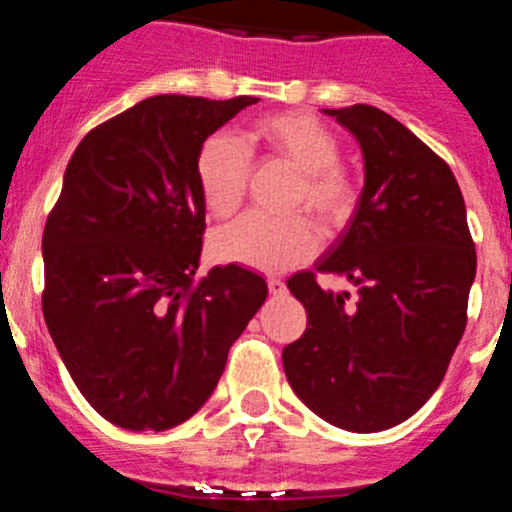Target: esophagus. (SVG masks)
<instances>
[{
    "label": "esophagus",
    "mask_w": 512,
    "mask_h": 512,
    "mask_svg": "<svg viewBox=\"0 0 512 512\" xmlns=\"http://www.w3.org/2000/svg\"><path fill=\"white\" fill-rule=\"evenodd\" d=\"M268 291H271V295H283L286 293V283L281 278H268Z\"/></svg>",
    "instance_id": "esophagus-1"
}]
</instances>
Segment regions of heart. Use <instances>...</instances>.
<instances>
[{
    "label": "heart",
    "mask_w": 512,
    "mask_h": 512,
    "mask_svg": "<svg viewBox=\"0 0 512 512\" xmlns=\"http://www.w3.org/2000/svg\"><path fill=\"white\" fill-rule=\"evenodd\" d=\"M261 150L291 165L298 177L291 189V207H305L325 226H337L355 207V184L337 165L340 142L333 130L308 113L263 115L246 130V142L229 133H214L197 152V184L212 217H229L239 209L249 184L254 157ZM318 234L308 219L266 217L249 212L212 236L219 261L241 263L258 271H283L310 258Z\"/></svg>",
    "instance_id": "b5f03b06"
}]
</instances>
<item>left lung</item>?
<instances>
[{"mask_svg":"<svg viewBox=\"0 0 512 512\" xmlns=\"http://www.w3.org/2000/svg\"><path fill=\"white\" fill-rule=\"evenodd\" d=\"M360 142L365 187L355 214L315 271L345 276L323 291L313 271L288 288L308 328L283 347L300 402L357 434L392 429L436 392L466 330L476 246L451 167L399 120L372 105L325 110Z\"/></svg>","mask_w":512,"mask_h":512,"instance_id":"8db88e82","label":"left lung"}]
</instances>
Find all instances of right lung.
I'll use <instances>...</instances> for the list:
<instances>
[{"label":"right lung","mask_w":512,"mask_h":512,"mask_svg":"<svg viewBox=\"0 0 512 512\" xmlns=\"http://www.w3.org/2000/svg\"><path fill=\"white\" fill-rule=\"evenodd\" d=\"M258 98L152 96L93 128L46 219L44 320L76 387L110 424L165 431L217 387L268 286L241 266L194 278L202 142Z\"/></svg>","instance_id":"1"}]
</instances>
